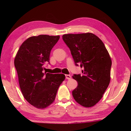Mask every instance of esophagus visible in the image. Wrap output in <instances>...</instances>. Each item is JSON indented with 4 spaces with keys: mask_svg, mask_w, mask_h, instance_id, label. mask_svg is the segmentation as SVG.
<instances>
[{
    "mask_svg": "<svg viewBox=\"0 0 131 131\" xmlns=\"http://www.w3.org/2000/svg\"><path fill=\"white\" fill-rule=\"evenodd\" d=\"M65 77H66V79H68V80H69V79H70L71 78H72V77H71V76H70V75H69V74H66L65 75Z\"/></svg>",
    "mask_w": 131,
    "mask_h": 131,
    "instance_id": "esophagus-1",
    "label": "esophagus"
}]
</instances>
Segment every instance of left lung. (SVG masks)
Masks as SVG:
<instances>
[{"label":"left lung","mask_w":131,"mask_h":131,"mask_svg":"<svg viewBox=\"0 0 131 131\" xmlns=\"http://www.w3.org/2000/svg\"><path fill=\"white\" fill-rule=\"evenodd\" d=\"M62 39L69 48L75 65L82 73L73 76L78 85L72 91L74 100L86 107L94 106L109 85L112 66L109 54L102 41L94 34H66Z\"/></svg>","instance_id":"obj_1"}]
</instances>
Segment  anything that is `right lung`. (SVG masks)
<instances>
[{
    "label": "right lung",
    "instance_id": "obj_1",
    "mask_svg": "<svg viewBox=\"0 0 131 131\" xmlns=\"http://www.w3.org/2000/svg\"><path fill=\"white\" fill-rule=\"evenodd\" d=\"M59 36H32L22 44L14 59L19 87L24 97L37 108H44L54 101L58 89L65 79L63 74L44 73L50 63L51 50Z\"/></svg>",
    "mask_w": 131,
    "mask_h": 131
}]
</instances>
